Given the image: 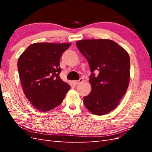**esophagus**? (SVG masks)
Masks as SVG:
<instances>
[{
  "label": "esophagus",
  "instance_id": "esophagus-1",
  "mask_svg": "<svg viewBox=\"0 0 152 152\" xmlns=\"http://www.w3.org/2000/svg\"><path fill=\"white\" fill-rule=\"evenodd\" d=\"M83 81H84V80H83V79H82V78H80L79 80L74 81V82H73V83H74V85H75V86H77V85H78V84L82 83V82H83Z\"/></svg>",
  "mask_w": 152,
  "mask_h": 152
}]
</instances>
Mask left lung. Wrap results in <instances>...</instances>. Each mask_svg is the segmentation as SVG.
Listing matches in <instances>:
<instances>
[{"instance_id":"obj_1","label":"left lung","mask_w":152,"mask_h":152,"mask_svg":"<svg viewBox=\"0 0 152 152\" xmlns=\"http://www.w3.org/2000/svg\"><path fill=\"white\" fill-rule=\"evenodd\" d=\"M88 61L92 90L84 97L90 111L103 115L115 109L127 91L130 59L124 49L110 39H84L76 43Z\"/></svg>"}]
</instances>
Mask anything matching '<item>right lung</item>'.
<instances>
[{"label":"right lung","instance_id":"obj_1","mask_svg":"<svg viewBox=\"0 0 152 152\" xmlns=\"http://www.w3.org/2000/svg\"><path fill=\"white\" fill-rule=\"evenodd\" d=\"M71 43H35L18 60L24 94L37 110L49 111L62 102L70 86L60 78V60Z\"/></svg>","mask_w":152,"mask_h":152}]
</instances>
